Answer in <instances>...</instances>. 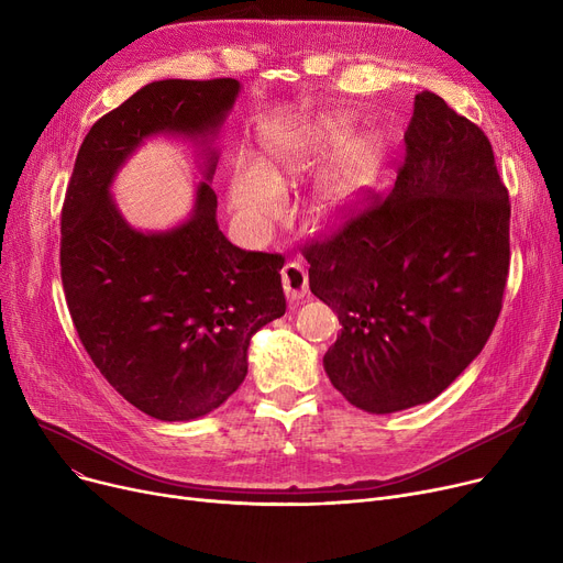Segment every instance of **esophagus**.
Returning a JSON list of instances; mask_svg holds the SVG:
<instances>
[{
  "label": "esophagus",
  "mask_w": 563,
  "mask_h": 563,
  "mask_svg": "<svg viewBox=\"0 0 563 563\" xmlns=\"http://www.w3.org/2000/svg\"><path fill=\"white\" fill-rule=\"evenodd\" d=\"M283 289L289 303L301 301L308 294V274L299 262H287L283 266Z\"/></svg>",
  "instance_id": "esophagus-1"
}]
</instances>
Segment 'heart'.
Returning a JSON list of instances; mask_svg holds the SVG:
<instances>
[{
	"mask_svg": "<svg viewBox=\"0 0 563 563\" xmlns=\"http://www.w3.org/2000/svg\"><path fill=\"white\" fill-rule=\"evenodd\" d=\"M349 121L319 115L299 125H280L260 134L255 162H240L232 170L228 198L234 214L264 234L287 210V185L310 173L344 139ZM376 153L367 139H351L321 170L317 198L327 212H342L361 196L374 173Z\"/></svg>",
	"mask_w": 563,
	"mask_h": 563,
	"instance_id": "heart-1",
	"label": "heart"
}]
</instances>
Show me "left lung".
<instances>
[{
    "instance_id": "obj_1",
    "label": "left lung",
    "mask_w": 563,
    "mask_h": 563,
    "mask_svg": "<svg viewBox=\"0 0 563 563\" xmlns=\"http://www.w3.org/2000/svg\"><path fill=\"white\" fill-rule=\"evenodd\" d=\"M404 141L393 191L306 249L310 289L342 323L323 369L374 416L452 386L490 338L509 274L511 207L486 134L422 91Z\"/></svg>"
}]
</instances>
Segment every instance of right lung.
Here are the masks:
<instances>
[{
    "label": "right lung",
    "instance_id": "1",
    "mask_svg": "<svg viewBox=\"0 0 563 563\" xmlns=\"http://www.w3.org/2000/svg\"><path fill=\"white\" fill-rule=\"evenodd\" d=\"M242 93L236 79H159L86 134L62 212V280L88 356L132 406L162 422L219 408L249 372L251 338L285 314L283 257L225 240L212 175L217 139ZM155 135L191 140L203 180L190 217L134 229L110 187Z\"/></svg>",
    "mask_w": 563,
    "mask_h": 563
}]
</instances>
